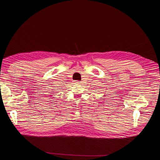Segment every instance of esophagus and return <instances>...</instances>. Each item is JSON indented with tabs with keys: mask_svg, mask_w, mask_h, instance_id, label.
Wrapping results in <instances>:
<instances>
[{
	"mask_svg": "<svg viewBox=\"0 0 160 160\" xmlns=\"http://www.w3.org/2000/svg\"><path fill=\"white\" fill-rule=\"evenodd\" d=\"M81 83L80 81H75V83H77V84H79Z\"/></svg>",
	"mask_w": 160,
	"mask_h": 160,
	"instance_id": "esophagus-1",
	"label": "esophagus"
}]
</instances>
